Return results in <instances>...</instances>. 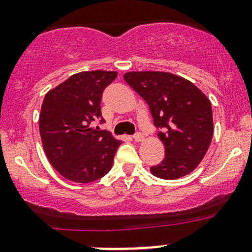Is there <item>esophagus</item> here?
<instances>
[{
    "mask_svg": "<svg viewBox=\"0 0 252 252\" xmlns=\"http://www.w3.org/2000/svg\"><path fill=\"white\" fill-rule=\"evenodd\" d=\"M132 138L136 141V142H141V141H143V135L141 132H137L133 135Z\"/></svg>",
    "mask_w": 252,
    "mask_h": 252,
    "instance_id": "esophagus-1",
    "label": "esophagus"
}]
</instances>
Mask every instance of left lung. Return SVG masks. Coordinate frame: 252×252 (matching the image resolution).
Returning <instances> with one entry per match:
<instances>
[{
  "mask_svg": "<svg viewBox=\"0 0 252 252\" xmlns=\"http://www.w3.org/2000/svg\"><path fill=\"white\" fill-rule=\"evenodd\" d=\"M125 81L148 104L166 157L151 173L162 179L187 176L204 158L213 137L209 99L193 83L163 71H130Z\"/></svg>",
  "mask_w": 252,
  "mask_h": 252,
  "instance_id": "obj_1",
  "label": "left lung"
}]
</instances>
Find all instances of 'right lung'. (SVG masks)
I'll use <instances>...</instances> for the list:
<instances>
[{
    "mask_svg": "<svg viewBox=\"0 0 252 252\" xmlns=\"http://www.w3.org/2000/svg\"><path fill=\"white\" fill-rule=\"evenodd\" d=\"M116 71H81L47 93L39 116L43 148L64 178L90 183L111 169L121 141L102 124L101 99L105 88L116 79Z\"/></svg>",
    "mask_w": 252,
    "mask_h": 252,
    "instance_id": "1",
    "label": "right lung"
}]
</instances>
